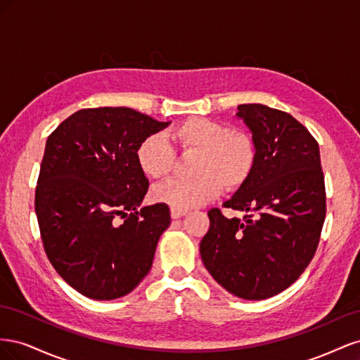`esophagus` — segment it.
I'll list each match as a JSON object with an SVG mask.
<instances>
[{
	"label": "esophagus",
	"instance_id": "esophagus-1",
	"mask_svg": "<svg viewBox=\"0 0 360 360\" xmlns=\"http://www.w3.org/2000/svg\"><path fill=\"white\" fill-rule=\"evenodd\" d=\"M186 214V212L184 210H179V209H174V207H171V217L172 219H179V217Z\"/></svg>",
	"mask_w": 360,
	"mask_h": 360
}]
</instances>
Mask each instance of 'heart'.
I'll return each instance as SVG.
<instances>
[{
  "label": "heart",
  "instance_id": "1",
  "mask_svg": "<svg viewBox=\"0 0 360 360\" xmlns=\"http://www.w3.org/2000/svg\"><path fill=\"white\" fill-rule=\"evenodd\" d=\"M169 136L183 153L195 151L191 163L195 176L171 179L153 192L155 200L174 209L188 210L209 202L221 188L237 191L254 171L255 143L242 130H230L212 118L191 117L174 126ZM135 156L139 168L151 179L168 177L176 165V151L160 134L141 141Z\"/></svg>",
  "mask_w": 360,
  "mask_h": 360
}]
</instances>
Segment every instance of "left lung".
Masks as SVG:
<instances>
[{
    "label": "left lung",
    "instance_id": "8db88e82",
    "mask_svg": "<svg viewBox=\"0 0 360 360\" xmlns=\"http://www.w3.org/2000/svg\"><path fill=\"white\" fill-rule=\"evenodd\" d=\"M252 132L255 167L222 205L245 213L228 219L209 212L200 243L202 263L237 297L263 300L288 288L317 250L326 217L320 148L290 114L259 103L237 106Z\"/></svg>",
    "mask_w": 360,
    "mask_h": 360
}]
</instances>
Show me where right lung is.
<instances>
[{
    "mask_svg": "<svg viewBox=\"0 0 360 360\" xmlns=\"http://www.w3.org/2000/svg\"><path fill=\"white\" fill-rule=\"evenodd\" d=\"M168 124L124 106L89 108L48 136L34 200L41 242L85 297H123L153 264L171 214L165 202L139 209L148 180L135 151Z\"/></svg>",
    "mask_w": 360,
    "mask_h": 360,
    "instance_id": "right-lung-1",
    "label": "right lung"
}]
</instances>
